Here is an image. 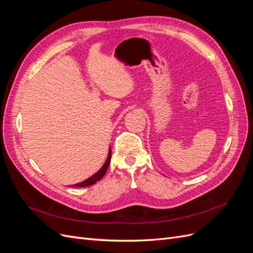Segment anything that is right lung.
I'll return each mask as SVG.
<instances>
[{
	"label": "right lung",
	"mask_w": 253,
	"mask_h": 253,
	"mask_svg": "<svg viewBox=\"0 0 253 253\" xmlns=\"http://www.w3.org/2000/svg\"><path fill=\"white\" fill-rule=\"evenodd\" d=\"M111 155H112V151H111V148H110L108 157H106L105 163L103 164V166L100 168V169H99L94 175H91L90 177L86 178L85 180H83V181H81V182L76 183V185H73V187H88V186L94 185V183H96L97 181L100 180V179L103 177V176L105 175L106 170H108V168H109V166H110V163H111Z\"/></svg>",
	"instance_id": "1"
}]
</instances>
